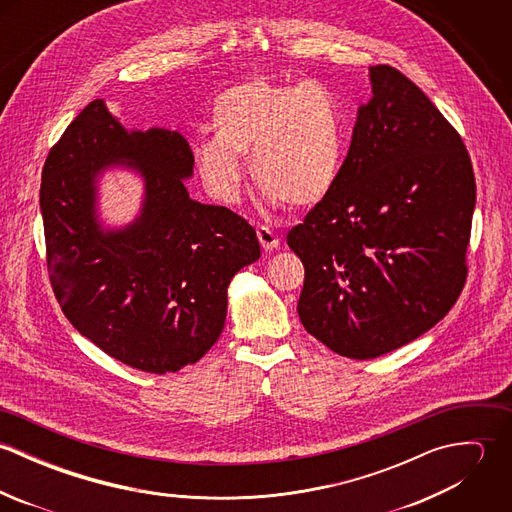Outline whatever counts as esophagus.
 Masks as SVG:
<instances>
[{
	"label": "esophagus",
	"mask_w": 512,
	"mask_h": 512,
	"mask_svg": "<svg viewBox=\"0 0 512 512\" xmlns=\"http://www.w3.org/2000/svg\"><path fill=\"white\" fill-rule=\"evenodd\" d=\"M256 234H258V240H260V244L266 252L276 250L280 246V236L274 230H270L268 226H258Z\"/></svg>",
	"instance_id": "1"
}]
</instances>
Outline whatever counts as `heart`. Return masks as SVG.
Masks as SVG:
<instances>
[{
  "mask_svg": "<svg viewBox=\"0 0 512 512\" xmlns=\"http://www.w3.org/2000/svg\"><path fill=\"white\" fill-rule=\"evenodd\" d=\"M211 140L193 146L205 189L234 203L244 179L238 159L272 201L311 209L337 187L345 165V118L319 82L250 78L219 92L209 108Z\"/></svg>",
  "mask_w": 512,
  "mask_h": 512,
  "instance_id": "obj_1",
  "label": "heart"
}]
</instances>
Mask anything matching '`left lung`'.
I'll return each instance as SVG.
<instances>
[{"instance_id": "8db88e82", "label": "left lung", "mask_w": 512, "mask_h": 512, "mask_svg": "<svg viewBox=\"0 0 512 512\" xmlns=\"http://www.w3.org/2000/svg\"><path fill=\"white\" fill-rule=\"evenodd\" d=\"M368 80L337 187L288 234L305 266V331L359 361L408 345L453 307L475 211L469 153L430 98L386 65Z\"/></svg>"}]
</instances>
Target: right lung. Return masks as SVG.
Instances as JSON below:
<instances>
[{"label": "right lung", "mask_w": 512, "mask_h": 512, "mask_svg": "<svg viewBox=\"0 0 512 512\" xmlns=\"http://www.w3.org/2000/svg\"><path fill=\"white\" fill-rule=\"evenodd\" d=\"M193 151L169 128H126L92 100L49 151L41 215L53 292L74 329L124 365L177 372L224 329L228 286L260 258L254 228L191 199ZM112 168L143 183L137 217L104 223L99 183Z\"/></svg>", "instance_id": "obj_1"}]
</instances>
